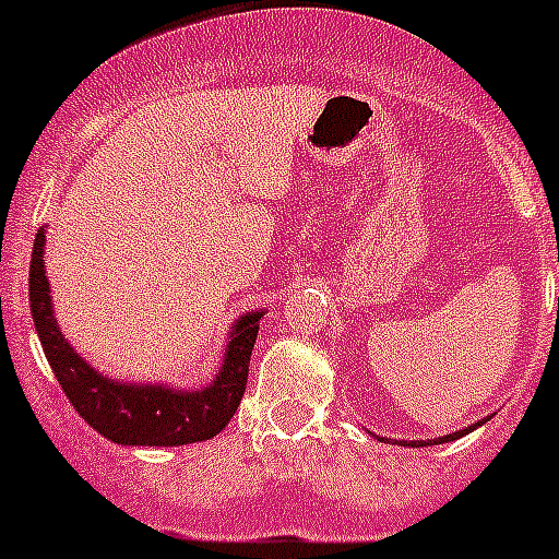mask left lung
Here are the masks:
<instances>
[{
    "label": "left lung",
    "mask_w": 559,
    "mask_h": 559,
    "mask_svg": "<svg viewBox=\"0 0 559 559\" xmlns=\"http://www.w3.org/2000/svg\"><path fill=\"white\" fill-rule=\"evenodd\" d=\"M487 419L490 417H484V419H478V423H473V426H467V428H459V431H453V433H445V437H437V439H431L433 445H442V442H453V439H459V437H464V433H471V431H476L478 426H484V423H487ZM374 437V433H372ZM378 439H383V442H389L386 437H378ZM394 445H408V448H417V445H428L426 439H403V442H400V439H392Z\"/></svg>",
    "instance_id": "left-lung-1"
}]
</instances>
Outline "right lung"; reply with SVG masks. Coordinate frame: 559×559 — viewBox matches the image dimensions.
Wrapping results in <instances>:
<instances>
[{"instance_id":"1","label":"right lung","mask_w":559,"mask_h":559,"mask_svg":"<svg viewBox=\"0 0 559 559\" xmlns=\"http://www.w3.org/2000/svg\"><path fill=\"white\" fill-rule=\"evenodd\" d=\"M47 226H41L29 257V313L38 341L63 394L88 426L117 445L176 448L218 437L235 417L249 380V360L265 310H249L226 335V353L218 374L204 389H170L167 383L114 380L78 355L63 338L52 310L44 271Z\"/></svg>"}]
</instances>
